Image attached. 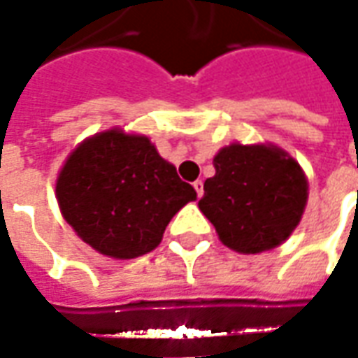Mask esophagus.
Returning a JSON list of instances; mask_svg holds the SVG:
<instances>
[{"instance_id":"esophagus-1","label":"esophagus","mask_w":358,"mask_h":358,"mask_svg":"<svg viewBox=\"0 0 358 358\" xmlns=\"http://www.w3.org/2000/svg\"><path fill=\"white\" fill-rule=\"evenodd\" d=\"M194 187H195V194H197V197H201V195H203V182H201V180H195Z\"/></svg>"}]
</instances>
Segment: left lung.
I'll return each instance as SVG.
<instances>
[{"label": "left lung", "mask_w": 358, "mask_h": 358, "mask_svg": "<svg viewBox=\"0 0 358 358\" xmlns=\"http://www.w3.org/2000/svg\"><path fill=\"white\" fill-rule=\"evenodd\" d=\"M215 169L199 209L224 245L261 253L289 238L307 205V178L292 157L270 145L232 143L218 151Z\"/></svg>", "instance_id": "8db88e82"}]
</instances>
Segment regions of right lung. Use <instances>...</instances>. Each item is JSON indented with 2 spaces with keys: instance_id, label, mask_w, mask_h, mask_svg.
Returning <instances> with one entry per match:
<instances>
[{
  "instance_id": "add662e5",
  "label": "right lung",
  "mask_w": 358,
  "mask_h": 358,
  "mask_svg": "<svg viewBox=\"0 0 358 358\" xmlns=\"http://www.w3.org/2000/svg\"><path fill=\"white\" fill-rule=\"evenodd\" d=\"M195 197L145 136L120 130L78 145L57 178L66 222L95 251L115 259L153 251L171 218Z\"/></svg>"
}]
</instances>
